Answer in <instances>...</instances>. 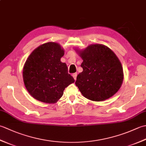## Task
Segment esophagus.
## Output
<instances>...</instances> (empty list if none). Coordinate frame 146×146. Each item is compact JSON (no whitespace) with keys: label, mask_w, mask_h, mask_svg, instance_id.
I'll list each match as a JSON object with an SVG mask.
<instances>
[{"label":"esophagus","mask_w":146,"mask_h":146,"mask_svg":"<svg viewBox=\"0 0 146 146\" xmlns=\"http://www.w3.org/2000/svg\"><path fill=\"white\" fill-rule=\"evenodd\" d=\"M72 76L74 78V79H75V80H76V76H77V73H73Z\"/></svg>","instance_id":"obj_1"}]
</instances>
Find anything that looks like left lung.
Listing matches in <instances>:
<instances>
[{"label":"left lung","mask_w":146,"mask_h":146,"mask_svg":"<svg viewBox=\"0 0 146 146\" xmlns=\"http://www.w3.org/2000/svg\"><path fill=\"white\" fill-rule=\"evenodd\" d=\"M75 50L83 60V71L77 76L75 85L83 97L92 101L102 102L115 94L122 86L123 72L114 52L101 44Z\"/></svg>","instance_id":"left-lung-1"}]
</instances>
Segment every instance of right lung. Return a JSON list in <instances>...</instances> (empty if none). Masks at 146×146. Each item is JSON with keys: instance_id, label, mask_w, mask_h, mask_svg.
Masks as SVG:
<instances>
[{"instance_id": "right-lung-1", "label": "right lung", "mask_w": 146, "mask_h": 146, "mask_svg": "<svg viewBox=\"0 0 146 146\" xmlns=\"http://www.w3.org/2000/svg\"><path fill=\"white\" fill-rule=\"evenodd\" d=\"M64 51L60 44L48 42L36 48L27 58L23 70L24 85L37 100L54 104L64 89L75 82L61 58Z\"/></svg>"}]
</instances>
